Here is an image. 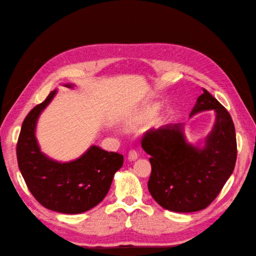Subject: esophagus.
Returning a JSON list of instances; mask_svg holds the SVG:
<instances>
[{
	"label": "esophagus",
	"instance_id": "esophagus-1",
	"mask_svg": "<svg viewBox=\"0 0 256 256\" xmlns=\"http://www.w3.org/2000/svg\"><path fill=\"white\" fill-rule=\"evenodd\" d=\"M128 160H135L138 157V152L135 150H131L128 152Z\"/></svg>",
	"mask_w": 256,
	"mask_h": 256
}]
</instances>
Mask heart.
Wrapping results in <instances>:
<instances>
[{"instance_id":"obj_1","label":"heart","mask_w":256,"mask_h":256,"mask_svg":"<svg viewBox=\"0 0 256 256\" xmlns=\"http://www.w3.org/2000/svg\"><path fill=\"white\" fill-rule=\"evenodd\" d=\"M157 112H158V108L156 106H148L145 110L138 113L136 116L130 120L128 124L132 125V126H140V125L148 123L157 116Z\"/></svg>"}]
</instances>
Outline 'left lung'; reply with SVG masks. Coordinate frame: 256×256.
<instances>
[{"label": "left lung", "instance_id": "8db88e82", "mask_svg": "<svg viewBox=\"0 0 256 256\" xmlns=\"http://www.w3.org/2000/svg\"><path fill=\"white\" fill-rule=\"evenodd\" d=\"M214 110L216 122L204 146L187 142L184 124H167L148 132L143 150L150 155L148 190L164 209L194 212L206 208L219 194L236 162V138L231 116L204 89L190 116Z\"/></svg>", "mask_w": 256, "mask_h": 256}]
</instances>
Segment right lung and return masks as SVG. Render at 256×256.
Returning a JSON list of instances; mask_svg holds the SVG:
<instances>
[{
  "label": "right lung",
  "mask_w": 256,
  "mask_h": 256,
  "mask_svg": "<svg viewBox=\"0 0 256 256\" xmlns=\"http://www.w3.org/2000/svg\"><path fill=\"white\" fill-rule=\"evenodd\" d=\"M74 88V84H64ZM57 90L27 114L16 146L18 168L35 199L45 208L67 214L88 211L104 199L123 155L92 145L79 158L60 162L46 156L37 143L35 130L42 110Z\"/></svg>",
  "instance_id": "right-lung-1"
}]
</instances>
